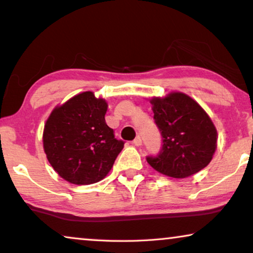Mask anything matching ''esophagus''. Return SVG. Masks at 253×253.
Instances as JSON below:
<instances>
[{
    "label": "esophagus",
    "mask_w": 253,
    "mask_h": 253,
    "mask_svg": "<svg viewBox=\"0 0 253 253\" xmlns=\"http://www.w3.org/2000/svg\"><path fill=\"white\" fill-rule=\"evenodd\" d=\"M133 145H136V146H140V145H141V138L139 136H137L136 138H134Z\"/></svg>",
    "instance_id": "obj_1"
}]
</instances>
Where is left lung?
Instances as JSON below:
<instances>
[{
    "mask_svg": "<svg viewBox=\"0 0 253 253\" xmlns=\"http://www.w3.org/2000/svg\"><path fill=\"white\" fill-rule=\"evenodd\" d=\"M154 122L162 137L158 155H148L151 167L174 178H185L206 167L216 150V129L192 98L174 92L151 100Z\"/></svg>",
    "mask_w": 253,
    "mask_h": 253,
    "instance_id": "1",
    "label": "left lung"
}]
</instances>
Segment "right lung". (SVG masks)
Returning <instances> with one entry per match:
<instances>
[{
  "label": "right lung",
  "mask_w": 253,
  "mask_h": 253,
  "mask_svg": "<svg viewBox=\"0 0 253 253\" xmlns=\"http://www.w3.org/2000/svg\"><path fill=\"white\" fill-rule=\"evenodd\" d=\"M106 100L83 92L57 106L43 129V150L54 170L77 185L106 177L124 146L107 126Z\"/></svg>",
  "instance_id": "1"
}]
</instances>
